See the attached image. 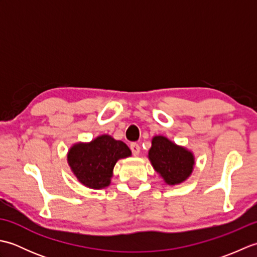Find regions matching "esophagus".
Instances as JSON below:
<instances>
[{
	"label": "esophagus",
	"mask_w": 257,
	"mask_h": 257,
	"mask_svg": "<svg viewBox=\"0 0 257 257\" xmlns=\"http://www.w3.org/2000/svg\"><path fill=\"white\" fill-rule=\"evenodd\" d=\"M130 149H132L133 155H134L135 157H138V156H139V154H140V146H139L138 144L134 143V144L130 145Z\"/></svg>",
	"instance_id": "obj_1"
}]
</instances>
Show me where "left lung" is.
I'll use <instances>...</instances> for the list:
<instances>
[{
	"label": "left lung",
	"mask_w": 257,
	"mask_h": 257,
	"mask_svg": "<svg viewBox=\"0 0 257 257\" xmlns=\"http://www.w3.org/2000/svg\"><path fill=\"white\" fill-rule=\"evenodd\" d=\"M148 159L155 171L168 185H178L188 180L193 172V152L179 146L165 136H155L151 140Z\"/></svg>",
	"instance_id": "left-lung-1"
}]
</instances>
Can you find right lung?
<instances>
[{"instance_id": "add662e5", "label": "right lung", "mask_w": 257, "mask_h": 257, "mask_svg": "<svg viewBox=\"0 0 257 257\" xmlns=\"http://www.w3.org/2000/svg\"><path fill=\"white\" fill-rule=\"evenodd\" d=\"M128 157L132 150L121 140L100 135L89 143L74 144L67 152V162L81 184L100 190L110 185L117 161Z\"/></svg>"}]
</instances>
